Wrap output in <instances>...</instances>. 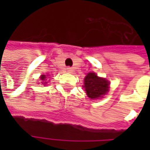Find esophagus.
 Instances as JSON below:
<instances>
[{
  "mask_svg": "<svg viewBox=\"0 0 150 150\" xmlns=\"http://www.w3.org/2000/svg\"><path fill=\"white\" fill-rule=\"evenodd\" d=\"M72 71H73V70H72V67H67V72H70V73H71V72H72Z\"/></svg>",
  "mask_w": 150,
  "mask_h": 150,
  "instance_id": "obj_1",
  "label": "esophagus"
}]
</instances>
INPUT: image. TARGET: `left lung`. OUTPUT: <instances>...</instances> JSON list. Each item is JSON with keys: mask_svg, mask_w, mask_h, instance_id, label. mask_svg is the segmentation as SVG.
I'll return each instance as SVG.
<instances>
[{"mask_svg": "<svg viewBox=\"0 0 150 150\" xmlns=\"http://www.w3.org/2000/svg\"><path fill=\"white\" fill-rule=\"evenodd\" d=\"M109 83L105 78L98 77L94 72H89L84 78L86 93L91 99L103 98L108 91Z\"/></svg>", "mask_w": 150, "mask_h": 150, "instance_id": "1", "label": "left lung"}]
</instances>
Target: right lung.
<instances>
[{
    "label": "right lung",
    "mask_w": 150,
    "mask_h": 150,
    "mask_svg": "<svg viewBox=\"0 0 150 150\" xmlns=\"http://www.w3.org/2000/svg\"><path fill=\"white\" fill-rule=\"evenodd\" d=\"M41 79H42V81H44V80L46 79V76H45V75H42V77H41ZM42 83H43V82H42ZM43 84H45V83H43Z\"/></svg>",
    "instance_id": "1"
}]
</instances>
